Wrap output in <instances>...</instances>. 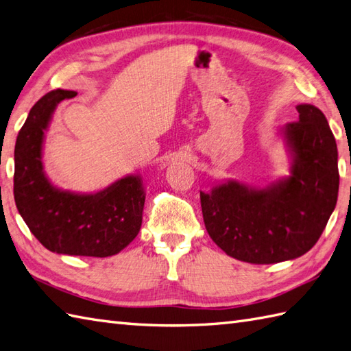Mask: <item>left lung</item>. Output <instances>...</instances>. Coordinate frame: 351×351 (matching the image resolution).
<instances>
[{"label": "left lung", "instance_id": "8db88e82", "mask_svg": "<svg viewBox=\"0 0 351 351\" xmlns=\"http://www.w3.org/2000/svg\"><path fill=\"white\" fill-rule=\"evenodd\" d=\"M299 120L281 135L291 156L290 176L266 188L228 180L199 192L206 230L232 258L275 264L306 254L337 206V141L324 114L298 105Z\"/></svg>", "mask_w": 351, "mask_h": 351}]
</instances>
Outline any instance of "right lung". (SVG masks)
Instances as JSON below:
<instances>
[{
  "mask_svg": "<svg viewBox=\"0 0 351 351\" xmlns=\"http://www.w3.org/2000/svg\"><path fill=\"white\" fill-rule=\"evenodd\" d=\"M76 91L53 90L31 108L14 145L13 193L29 231L51 252L111 256L134 240L143 223L141 176H126L95 193L53 186L43 169V141L52 114Z\"/></svg>",
  "mask_w": 351,
  "mask_h": 351,
  "instance_id": "right-lung-1",
  "label": "right lung"
}]
</instances>
